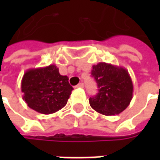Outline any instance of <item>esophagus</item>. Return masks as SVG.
Segmentation results:
<instances>
[{"mask_svg": "<svg viewBox=\"0 0 160 160\" xmlns=\"http://www.w3.org/2000/svg\"><path fill=\"white\" fill-rule=\"evenodd\" d=\"M76 87H80V88H83L84 87V84L83 83H80V84H78L76 86Z\"/></svg>", "mask_w": 160, "mask_h": 160, "instance_id": "34e87169", "label": "esophagus"}]
</instances>
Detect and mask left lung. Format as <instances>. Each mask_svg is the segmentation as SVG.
Segmentation results:
<instances>
[{"label":"left lung","instance_id":"1","mask_svg":"<svg viewBox=\"0 0 160 160\" xmlns=\"http://www.w3.org/2000/svg\"><path fill=\"white\" fill-rule=\"evenodd\" d=\"M92 75L98 88L97 95L89 98L93 110L105 116H115L129 105L134 87L126 68L99 62L92 66Z\"/></svg>","mask_w":160,"mask_h":160}]
</instances>
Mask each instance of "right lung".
<instances>
[{
	"mask_svg": "<svg viewBox=\"0 0 160 160\" xmlns=\"http://www.w3.org/2000/svg\"><path fill=\"white\" fill-rule=\"evenodd\" d=\"M23 99L31 109L42 114H52L63 108L73 91L68 77L61 75L58 68L51 64L30 68L21 80Z\"/></svg>",
	"mask_w": 160,
	"mask_h": 160,
	"instance_id": "obj_1",
	"label": "right lung"
}]
</instances>
